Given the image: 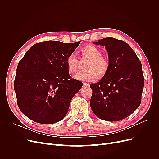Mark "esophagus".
<instances>
[{
	"label": "esophagus",
	"mask_w": 159,
	"mask_h": 159,
	"mask_svg": "<svg viewBox=\"0 0 159 159\" xmlns=\"http://www.w3.org/2000/svg\"><path fill=\"white\" fill-rule=\"evenodd\" d=\"M83 86H84V87H89V84L88 83H85V82H84V83H83Z\"/></svg>",
	"instance_id": "1"
}]
</instances>
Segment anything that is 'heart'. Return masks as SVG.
Segmentation results:
<instances>
[{
  "label": "heart",
  "mask_w": 159,
  "mask_h": 159,
  "mask_svg": "<svg viewBox=\"0 0 159 159\" xmlns=\"http://www.w3.org/2000/svg\"><path fill=\"white\" fill-rule=\"evenodd\" d=\"M84 58L89 60L85 66V70L80 72L75 75V79L80 81H93L96 80L98 75L103 77L107 73L109 64L108 61L102 57V52L98 48L93 45H88L80 50ZM67 70L70 74H74L78 70L79 61L74 54H70L66 60Z\"/></svg>",
  "instance_id": "1"
}]
</instances>
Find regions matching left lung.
<instances>
[{
    "mask_svg": "<svg viewBox=\"0 0 159 159\" xmlns=\"http://www.w3.org/2000/svg\"><path fill=\"white\" fill-rule=\"evenodd\" d=\"M94 44L105 46L109 68L98 83L90 84V107L99 119L118 121L133 113L141 104L144 87L142 65L131 47L112 37Z\"/></svg>",
    "mask_w": 159,
    "mask_h": 159,
    "instance_id": "left-lung-1",
    "label": "left lung"
}]
</instances>
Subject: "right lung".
<instances>
[{
    "instance_id": "1",
    "label": "right lung",
    "mask_w": 159,
    "mask_h": 159,
    "mask_svg": "<svg viewBox=\"0 0 159 159\" xmlns=\"http://www.w3.org/2000/svg\"><path fill=\"white\" fill-rule=\"evenodd\" d=\"M80 44L46 41L33 45L19 61L14 88L19 109L42 124L63 119L74 96L82 87L72 79L66 60Z\"/></svg>"
}]
</instances>
